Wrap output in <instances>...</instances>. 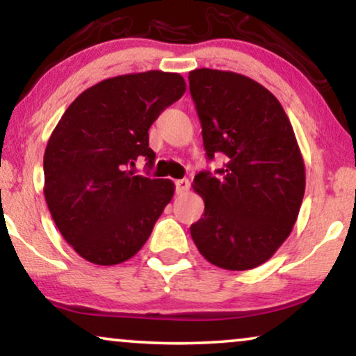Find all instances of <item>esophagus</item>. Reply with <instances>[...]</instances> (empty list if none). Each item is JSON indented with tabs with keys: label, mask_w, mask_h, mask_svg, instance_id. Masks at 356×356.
Here are the masks:
<instances>
[{
	"label": "esophagus",
	"mask_w": 356,
	"mask_h": 356,
	"mask_svg": "<svg viewBox=\"0 0 356 356\" xmlns=\"http://www.w3.org/2000/svg\"><path fill=\"white\" fill-rule=\"evenodd\" d=\"M188 187H191V182H188L187 179H179V181H175V192H177L179 195L186 193L188 191Z\"/></svg>",
	"instance_id": "34e87169"
}]
</instances>
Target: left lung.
Segmentation results:
<instances>
[{"label":"left lung","mask_w":356,"mask_h":356,"mask_svg":"<svg viewBox=\"0 0 356 356\" xmlns=\"http://www.w3.org/2000/svg\"><path fill=\"white\" fill-rule=\"evenodd\" d=\"M188 83L207 156H227L217 175L207 170L193 179L205 210L191 227L192 240L215 266L258 268L291 235L304 199L294 129L277 98L246 75L195 69Z\"/></svg>","instance_id":"left-lung-1"}]
</instances>
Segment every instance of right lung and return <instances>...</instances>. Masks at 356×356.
<instances>
[{
	"label": "right lung",
	"mask_w": 356,
	"mask_h": 356,
	"mask_svg": "<svg viewBox=\"0 0 356 356\" xmlns=\"http://www.w3.org/2000/svg\"><path fill=\"white\" fill-rule=\"evenodd\" d=\"M184 93L186 80L172 72L118 75L80 93L58 120L44 152V197L83 259L113 266L133 258L172 200V181L129 165L141 156L154 164L147 129Z\"/></svg>",
	"instance_id": "obj_1"
}]
</instances>
